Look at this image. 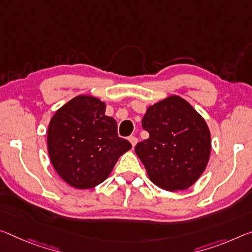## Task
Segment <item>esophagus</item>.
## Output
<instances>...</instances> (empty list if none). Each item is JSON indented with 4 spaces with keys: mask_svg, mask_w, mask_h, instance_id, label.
Masks as SVG:
<instances>
[{
    "mask_svg": "<svg viewBox=\"0 0 252 252\" xmlns=\"http://www.w3.org/2000/svg\"><path fill=\"white\" fill-rule=\"evenodd\" d=\"M129 141L131 142V145H132V147H134L135 145H137V142H138V138L134 137V135H130Z\"/></svg>",
    "mask_w": 252,
    "mask_h": 252,
    "instance_id": "1",
    "label": "esophagus"
}]
</instances>
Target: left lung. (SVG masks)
<instances>
[{
	"instance_id": "left-lung-1",
	"label": "left lung",
	"mask_w": 252,
	"mask_h": 252,
	"mask_svg": "<svg viewBox=\"0 0 252 252\" xmlns=\"http://www.w3.org/2000/svg\"><path fill=\"white\" fill-rule=\"evenodd\" d=\"M149 138L134 150L155 185L175 191L190 187L209 162L211 134L205 120L185 99L169 96L147 109Z\"/></svg>"
}]
</instances>
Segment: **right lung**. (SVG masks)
<instances>
[{
    "mask_svg": "<svg viewBox=\"0 0 252 252\" xmlns=\"http://www.w3.org/2000/svg\"><path fill=\"white\" fill-rule=\"evenodd\" d=\"M48 153L59 176L79 189H93L109 177L131 143L118 135L117 121L105 103L79 95L62 106L48 127Z\"/></svg>",
    "mask_w": 252,
    "mask_h": 252,
    "instance_id": "obj_1",
    "label": "right lung"
}]
</instances>
